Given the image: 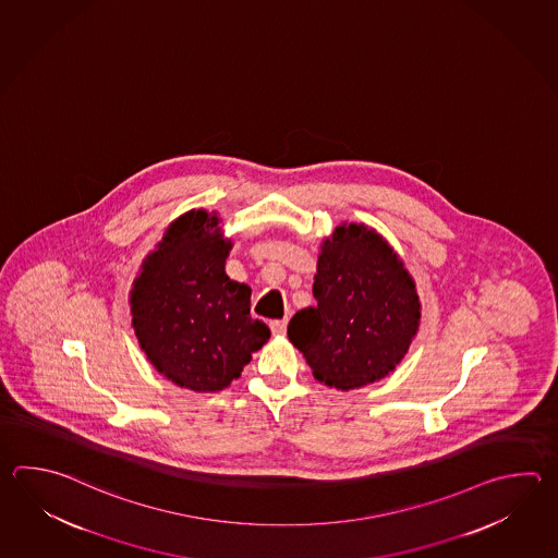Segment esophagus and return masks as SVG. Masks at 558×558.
<instances>
[{
    "label": "esophagus",
    "mask_w": 558,
    "mask_h": 558,
    "mask_svg": "<svg viewBox=\"0 0 558 558\" xmlns=\"http://www.w3.org/2000/svg\"><path fill=\"white\" fill-rule=\"evenodd\" d=\"M286 326H288L286 319H272V322H270V330H272L274 336H282V333H286Z\"/></svg>",
    "instance_id": "34e87169"
}]
</instances>
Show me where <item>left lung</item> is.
<instances>
[{
  "label": "left lung",
  "instance_id": "left-lung-1",
  "mask_svg": "<svg viewBox=\"0 0 558 558\" xmlns=\"http://www.w3.org/2000/svg\"><path fill=\"white\" fill-rule=\"evenodd\" d=\"M316 306L288 338L326 386L357 389L396 369L420 326V298L398 254L364 225H341L322 246Z\"/></svg>",
  "mask_w": 558,
  "mask_h": 558
}]
</instances>
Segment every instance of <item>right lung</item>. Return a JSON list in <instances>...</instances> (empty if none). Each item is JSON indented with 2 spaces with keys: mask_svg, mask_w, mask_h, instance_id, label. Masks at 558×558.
I'll use <instances>...</instances> for the list:
<instances>
[{
  "mask_svg": "<svg viewBox=\"0 0 558 558\" xmlns=\"http://www.w3.org/2000/svg\"><path fill=\"white\" fill-rule=\"evenodd\" d=\"M230 242L218 218L191 210L172 222L131 292L133 328L157 372L193 391H220L270 338L251 316V288L225 272Z\"/></svg>",
  "mask_w": 558,
  "mask_h": 558,
  "instance_id": "right-lung-1",
  "label": "right lung"
}]
</instances>
